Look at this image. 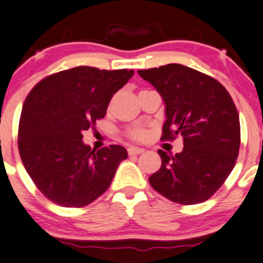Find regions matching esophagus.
<instances>
[{
  "instance_id": "1",
  "label": "esophagus",
  "mask_w": 263,
  "mask_h": 263,
  "mask_svg": "<svg viewBox=\"0 0 263 263\" xmlns=\"http://www.w3.org/2000/svg\"><path fill=\"white\" fill-rule=\"evenodd\" d=\"M144 152V149L143 148H139V147H134V145H132V147L128 148V153L130 156L133 155H140V153Z\"/></svg>"
}]
</instances>
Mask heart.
Masks as SVG:
<instances>
[{
    "label": "heart",
    "instance_id": "1",
    "mask_svg": "<svg viewBox=\"0 0 263 263\" xmlns=\"http://www.w3.org/2000/svg\"><path fill=\"white\" fill-rule=\"evenodd\" d=\"M128 135L132 138V139L135 140H142L147 137V132L142 128H133L128 132Z\"/></svg>",
    "mask_w": 263,
    "mask_h": 263
}]
</instances>
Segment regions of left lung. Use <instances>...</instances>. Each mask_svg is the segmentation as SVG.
<instances>
[{
    "label": "left lung",
    "instance_id": "obj_1",
    "mask_svg": "<svg viewBox=\"0 0 263 263\" xmlns=\"http://www.w3.org/2000/svg\"><path fill=\"white\" fill-rule=\"evenodd\" d=\"M138 74L165 102L162 139L181 135L184 143L175 156L158 149L162 163L149 184L175 203L207 201L230 175L239 153L240 124L230 95L216 79L180 64Z\"/></svg>",
    "mask_w": 263,
    "mask_h": 263
}]
</instances>
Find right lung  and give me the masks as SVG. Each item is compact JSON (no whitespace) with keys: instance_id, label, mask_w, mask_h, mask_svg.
Segmentation results:
<instances>
[{"instance_id":"1","label":"right lung","mask_w":263,"mask_h":263,"mask_svg":"<svg viewBox=\"0 0 263 263\" xmlns=\"http://www.w3.org/2000/svg\"><path fill=\"white\" fill-rule=\"evenodd\" d=\"M134 70L78 66L41 80L28 95L19 123V152L37 188L62 207H84L105 193L121 161L124 147L96 151L83 132L105 118L112 96Z\"/></svg>"}]
</instances>
